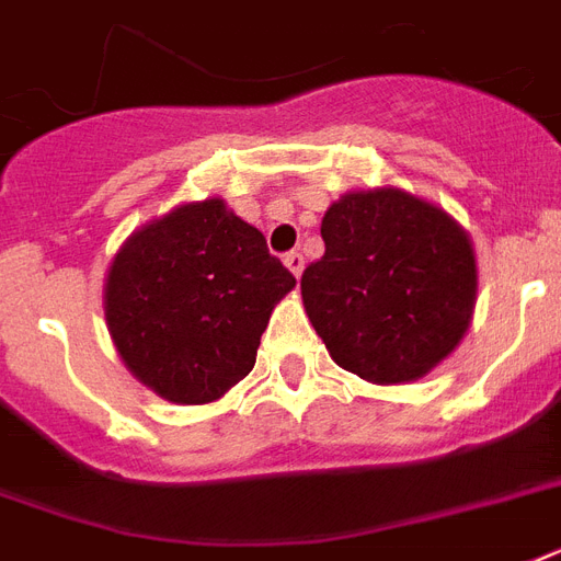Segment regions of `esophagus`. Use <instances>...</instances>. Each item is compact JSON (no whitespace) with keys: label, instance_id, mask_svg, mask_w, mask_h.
Returning a JSON list of instances; mask_svg holds the SVG:
<instances>
[{"label":"esophagus","instance_id":"34e87169","mask_svg":"<svg viewBox=\"0 0 561 561\" xmlns=\"http://www.w3.org/2000/svg\"><path fill=\"white\" fill-rule=\"evenodd\" d=\"M285 265H288V271L294 273L296 279H299V276H302V271H305L302 253H299V250H290V253H285Z\"/></svg>","mask_w":561,"mask_h":561}]
</instances>
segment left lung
I'll return each mask as SVG.
<instances>
[{
  "label": "left lung",
  "instance_id": "8db88e82",
  "mask_svg": "<svg viewBox=\"0 0 561 561\" xmlns=\"http://www.w3.org/2000/svg\"><path fill=\"white\" fill-rule=\"evenodd\" d=\"M325 253L302 273V302L334 363L368 383L417 380L461 343L478 290L470 236L453 216L380 186L322 218Z\"/></svg>",
  "mask_w": 561,
  "mask_h": 561
}]
</instances>
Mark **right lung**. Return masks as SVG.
I'll return each mask as SVG.
<instances>
[{
  "label": "right lung",
  "instance_id": "obj_1",
  "mask_svg": "<svg viewBox=\"0 0 561 561\" xmlns=\"http://www.w3.org/2000/svg\"><path fill=\"white\" fill-rule=\"evenodd\" d=\"M294 285L265 236L221 198L181 204L117 250L106 325L140 383L198 407L250 375L273 305Z\"/></svg>",
  "mask_w": 561,
  "mask_h": 561
}]
</instances>
